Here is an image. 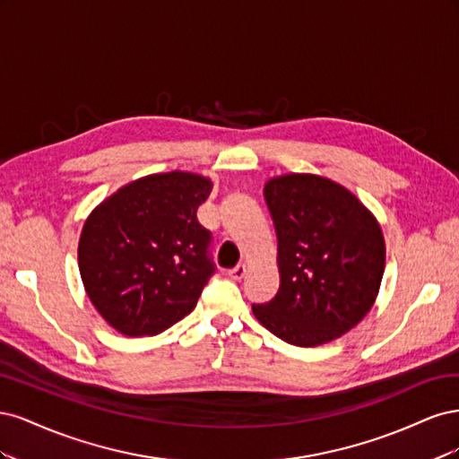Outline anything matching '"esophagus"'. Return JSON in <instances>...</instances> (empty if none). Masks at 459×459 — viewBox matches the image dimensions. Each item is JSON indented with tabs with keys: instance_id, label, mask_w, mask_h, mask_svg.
<instances>
[{
	"instance_id": "34e87169",
	"label": "esophagus",
	"mask_w": 459,
	"mask_h": 459,
	"mask_svg": "<svg viewBox=\"0 0 459 459\" xmlns=\"http://www.w3.org/2000/svg\"><path fill=\"white\" fill-rule=\"evenodd\" d=\"M228 275L231 277V280L239 281V280H243V277L247 275V266H245V264H238V266L231 268V270L228 272Z\"/></svg>"
}]
</instances>
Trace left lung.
I'll return each mask as SVG.
<instances>
[{
  "label": "left lung",
  "instance_id": "8db88e82",
  "mask_svg": "<svg viewBox=\"0 0 459 459\" xmlns=\"http://www.w3.org/2000/svg\"><path fill=\"white\" fill-rule=\"evenodd\" d=\"M277 233L280 290L253 304L258 322L295 346H319L362 322L385 272L379 221L341 184L285 174L264 186Z\"/></svg>",
  "mask_w": 459,
  "mask_h": 459
}]
</instances>
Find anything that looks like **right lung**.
Returning a JSON list of instances; mask_svg holds the SVG:
<instances>
[{
    "instance_id": "right-lung-1",
    "label": "right lung",
    "mask_w": 459,
    "mask_h": 459,
    "mask_svg": "<svg viewBox=\"0 0 459 459\" xmlns=\"http://www.w3.org/2000/svg\"><path fill=\"white\" fill-rule=\"evenodd\" d=\"M212 182L151 174L97 204L82 228L78 268L105 322L122 335H157L186 317L214 273L211 231L197 208Z\"/></svg>"
}]
</instances>
